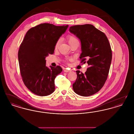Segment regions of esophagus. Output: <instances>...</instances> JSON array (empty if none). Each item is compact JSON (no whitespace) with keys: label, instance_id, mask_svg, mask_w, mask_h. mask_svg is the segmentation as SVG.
<instances>
[{"label":"esophagus","instance_id":"obj_1","mask_svg":"<svg viewBox=\"0 0 134 134\" xmlns=\"http://www.w3.org/2000/svg\"><path fill=\"white\" fill-rule=\"evenodd\" d=\"M71 70H68V69H65V70H64V72H70Z\"/></svg>","mask_w":134,"mask_h":134}]
</instances>
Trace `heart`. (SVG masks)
Instances as JSON below:
<instances>
[{
    "mask_svg": "<svg viewBox=\"0 0 134 134\" xmlns=\"http://www.w3.org/2000/svg\"><path fill=\"white\" fill-rule=\"evenodd\" d=\"M67 41L68 42V43L69 44V45H71L75 42H78V40L75 37H74V36H72V35H70V36H68L67 38ZM60 42H61V39H58L56 44H55V48H57L58 47H59V44L60 43Z\"/></svg>",
    "mask_w": 134,
    "mask_h": 134,
    "instance_id": "heart-1",
    "label": "heart"
}]
</instances>
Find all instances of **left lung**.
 <instances>
[{
	"label": "left lung",
	"instance_id": "left-lung-1",
	"mask_svg": "<svg viewBox=\"0 0 134 134\" xmlns=\"http://www.w3.org/2000/svg\"><path fill=\"white\" fill-rule=\"evenodd\" d=\"M69 31L81 42V62L89 66L84 74L76 71L73 89L79 96H92L101 89L107 79L112 59L110 45L106 35L92 25L72 26Z\"/></svg>",
	"mask_w": 134,
	"mask_h": 134
}]
</instances>
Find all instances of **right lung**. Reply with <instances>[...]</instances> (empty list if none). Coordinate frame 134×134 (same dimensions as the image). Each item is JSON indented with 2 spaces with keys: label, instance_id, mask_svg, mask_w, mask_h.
<instances>
[{
  "label": "right lung",
  "instance_id": "obj_1",
  "mask_svg": "<svg viewBox=\"0 0 134 134\" xmlns=\"http://www.w3.org/2000/svg\"><path fill=\"white\" fill-rule=\"evenodd\" d=\"M68 27L48 23L38 25L27 32L19 47L21 76L26 87L36 95L48 96L55 90V77L62 69L60 66L49 68L45 58L54 53L57 41Z\"/></svg>",
  "mask_w": 134,
  "mask_h": 134
}]
</instances>
